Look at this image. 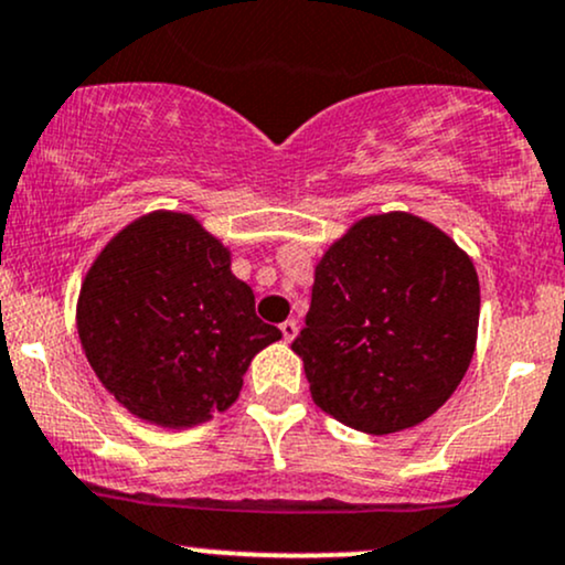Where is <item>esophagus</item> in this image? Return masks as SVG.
Wrapping results in <instances>:
<instances>
[{"label":"esophagus","mask_w":565,"mask_h":565,"mask_svg":"<svg viewBox=\"0 0 565 565\" xmlns=\"http://www.w3.org/2000/svg\"><path fill=\"white\" fill-rule=\"evenodd\" d=\"M278 330H281V338L287 340V343H292V340L297 338V321L287 319L281 327H278Z\"/></svg>","instance_id":"1"}]
</instances>
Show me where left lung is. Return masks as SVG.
<instances>
[{
    "mask_svg": "<svg viewBox=\"0 0 565 565\" xmlns=\"http://www.w3.org/2000/svg\"><path fill=\"white\" fill-rule=\"evenodd\" d=\"M480 281L454 238L420 216H364L316 265L292 351L316 405L367 434L437 413L472 362Z\"/></svg>",
    "mask_w": 565,
    "mask_h": 565,
    "instance_id": "left-lung-1",
    "label": "left lung"
}]
</instances>
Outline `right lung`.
I'll list each match as a JSON object with an SVG mask.
<instances>
[{
	"instance_id": "obj_1",
	"label": "right lung",
	"mask_w": 565,
	"mask_h": 565,
	"mask_svg": "<svg viewBox=\"0 0 565 565\" xmlns=\"http://www.w3.org/2000/svg\"><path fill=\"white\" fill-rule=\"evenodd\" d=\"M77 332L107 392L166 429L227 411L254 353L281 338L254 313L231 252L179 212L139 216L104 246L79 289Z\"/></svg>"
}]
</instances>
